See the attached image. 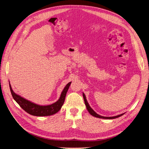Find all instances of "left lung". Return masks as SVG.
I'll return each mask as SVG.
<instances>
[{"label": "left lung", "instance_id": "obj_1", "mask_svg": "<svg viewBox=\"0 0 149 149\" xmlns=\"http://www.w3.org/2000/svg\"><path fill=\"white\" fill-rule=\"evenodd\" d=\"M83 98H84L85 105H86V109H88V112H89V113H90L91 115H92V116H95V117H97V118H102V119H107V120H108V119H109V120H111V119H115V118H118V117H120V116L123 115L125 113H122V114H120V115H116V116H101V115L97 114V113L94 111H93V109L91 107V106H89V103H88V101H87V100H86V98L85 94H84V93H83Z\"/></svg>", "mask_w": 149, "mask_h": 149}]
</instances>
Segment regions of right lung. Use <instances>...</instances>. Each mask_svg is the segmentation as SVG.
<instances>
[{"instance_id": "1", "label": "right lung", "mask_w": 149, "mask_h": 149, "mask_svg": "<svg viewBox=\"0 0 149 149\" xmlns=\"http://www.w3.org/2000/svg\"><path fill=\"white\" fill-rule=\"evenodd\" d=\"M70 84H71V82H69L66 85V86L61 93L59 99L56 103L50 105L41 106L31 102V101L23 98L20 95L16 94L12 89L11 84L9 83L10 91L14 100L27 113L37 116H49L58 112L65 102L66 93L69 88Z\"/></svg>"}]
</instances>
